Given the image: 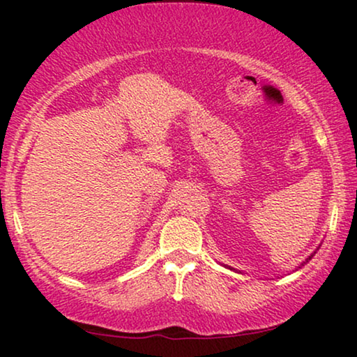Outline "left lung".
Listing matches in <instances>:
<instances>
[{
  "label": "left lung",
  "mask_w": 357,
  "mask_h": 357,
  "mask_svg": "<svg viewBox=\"0 0 357 357\" xmlns=\"http://www.w3.org/2000/svg\"><path fill=\"white\" fill-rule=\"evenodd\" d=\"M317 250H319V248H317ZM317 250H315L314 253H310V255H309V257H307V258H305V260H304V261H302V263H301V265H299V266H297L294 271H297V270H299V268H302V266H304V265H305V263H309V261L312 260V257H314V255H315V253H317ZM224 266H226V268H229V270L236 271V273H241V271H238V270H236V268H231V266H227V265H224Z\"/></svg>",
  "instance_id": "obj_1"
}]
</instances>
